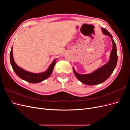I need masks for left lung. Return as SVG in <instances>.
<instances>
[{"mask_svg":"<svg viewBox=\"0 0 130 130\" xmlns=\"http://www.w3.org/2000/svg\"><path fill=\"white\" fill-rule=\"evenodd\" d=\"M102 32L105 35H108L111 38L113 44L112 49L110 54L109 61L104 66L95 70L93 73L87 74H80L73 68L74 74L77 79L87 85H96L103 83L112 74L115 70L118 60L116 44L114 41L111 34L105 28L102 27Z\"/></svg>","mask_w":130,"mask_h":130,"instance_id":"8db88e82","label":"left lung"}]
</instances>
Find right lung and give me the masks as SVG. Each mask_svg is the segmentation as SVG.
Here are the masks:
<instances>
[{"instance_id":"add662e5","label":"right lung","mask_w":130,"mask_h":130,"mask_svg":"<svg viewBox=\"0 0 130 130\" xmlns=\"http://www.w3.org/2000/svg\"><path fill=\"white\" fill-rule=\"evenodd\" d=\"M10 58L11 64L15 73L22 79L32 84L39 83L48 78L52 74L54 66L56 64V59H55L45 72L41 73H33L23 69L15 63L13 57L12 47L11 49Z\"/></svg>"}]
</instances>
